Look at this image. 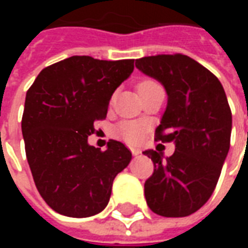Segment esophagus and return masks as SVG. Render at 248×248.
<instances>
[{"mask_svg":"<svg viewBox=\"0 0 248 248\" xmlns=\"http://www.w3.org/2000/svg\"><path fill=\"white\" fill-rule=\"evenodd\" d=\"M131 153H133V155H134V156H138L140 154V151L138 150V149H134V147L131 149Z\"/></svg>","mask_w":248,"mask_h":248,"instance_id":"34e87169","label":"esophagus"}]
</instances>
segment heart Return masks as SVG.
I'll use <instances>...</instances> for the list:
<instances>
[{"label":"heart","instance_id":"heart-1","mask_svg":"<svg viewBox=\"0 0 248 248\" xmlns=\"http://www.w3.org/2000/svg\"><path fill=\"white\" fill-rule=\"evenodd\" d=\"M153 86H158V85L153 81H143L138 89ZM145 124H142L140 121H124V122L117 124V127L114 129L115 135L124 138V140H127L130 143H138V142H140V140H143V137H145Z\"/></svg>","mask_w":248,"mask_h":248}]
</instances>
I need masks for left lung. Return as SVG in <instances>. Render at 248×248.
Listing matches in <instances>:
<instances>
[{
	"label": "left lung",
	"mask_w": 248,
	"mask_h": 248,
	"mask_svg": "<svg viewBox=\"0 0 248 248\" xmlns=\"http://www.w3.org/2000/svg\"><path fill=\"white\" fill-rule=\"evenodd\" d=\"M135 66L165 87L166 110L155 137L175 145L170 158L143 151L155 167L145 183L146 202L162 217L191 215L210 199L229 154L232 117L224 89L211 71L182 54L143 57Z\"/></svg>",
	"instance_id": "8db88e82"
}]
</instances>
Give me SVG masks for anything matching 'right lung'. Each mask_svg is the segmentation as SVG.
I'll list each match as a JSON object with an SVG mask.
<instances>
[{
  "label": "right lung",
  "mask_w": 248,
  "mask_h": 248,
  "mask_svg": "<svg viewBox=\"0 0 248 248\" xmlns=\"http://www.w3.org/2000/svg\"><path fill=\"white\" fill-rule=\"evenodd\" d=\"M134 60L101 61L73 56L41 71L25 99L22 135L37 190L58 214L87 218L108 206L114 178L131 161L111 140L101 151L89 145Z\"/></svg>",
  "instance_id": "1"
}]
</instances>
